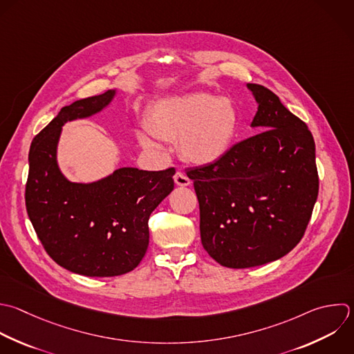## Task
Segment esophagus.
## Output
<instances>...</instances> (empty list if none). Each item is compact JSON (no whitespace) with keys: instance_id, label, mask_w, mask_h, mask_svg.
Returning a JSON list of instances; mask_svg holds the SVG:
<instances>
[{"instance_id":"esophagus-1","label":"esophagus","mask_w":354,"mask_h":354,"mask_svg":"<svg viewBox=\"0 0 354 354\" xmlns=\"http://www.w3.org/2000/svg\"><path fill=\"white\" fill-rule=\"evenodd\" d=\"M174 183L180 187H188L191 184V180L183 171H177L174 174Z\"/></svg>"}]
</instances>
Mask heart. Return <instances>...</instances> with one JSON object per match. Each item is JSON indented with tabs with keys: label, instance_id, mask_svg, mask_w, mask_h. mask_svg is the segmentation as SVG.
<instances>
[{
	"label": "heart",
	"instance_id": "heart-1",
	"mask_svg": "<svg viewBox=\"0 0 354 354\" xmlns=\"http://www.w3.org/2000/svg\"><path fill=\"white\" fill-rule=\"evenodd\" d=\"M149 133L138 138L147 148H156L153 139L180 140L178 151L184 160L196 166H209L221 160L232 147L239 112L225 97L194 93L156 104L147 122Z\"/></svg>",
	"mask_w": 354,
	"mask_h": 354
}]
</instances>
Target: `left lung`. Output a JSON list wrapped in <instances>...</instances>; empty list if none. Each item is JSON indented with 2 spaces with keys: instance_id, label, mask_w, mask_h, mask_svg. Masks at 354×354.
Listing matches in <instances>:
<instances>
[{
  "instance_id": "obj_1",
  "label": "left lung",
  "mask_w": 354,
  "mask_h": 354,
  "mask_svg": "<svg viewBox=\"0 0 354 354\" xmlns=\"http://www.w3.org/2000/svg\"><path fill=\"white\" fill-rule=\"evenodd\" d=\"M252 127L214 165L189 167L201 241L221 266L249 268L289 253L303 238L318 195L315 144L306 123L260 84Z\"/></svg>"
}]
</instances>
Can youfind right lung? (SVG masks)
I'll return each instance as SVG.
<instances>
[{
    "label": "right lung",
    "mask_w": 354,
    "mask_h": 354,
    "mask_svg": "<svg viewBox=\"0 0 354 354\" xmlns=\"http://www.w3.org/2000/svg\"><path fill=\"white\" fill-rule=\"evenodd\" d=\"M113 95L109 90L64 106L29 152L25 199L35 231L55 263L86 277L134 270L148 249L149 216L174 188V167H122L91 184L71 183L61 173L57 145L62 126L100 112Z\"/></svg>",
    "instance_id": "obj_1"
}]
</instances>
